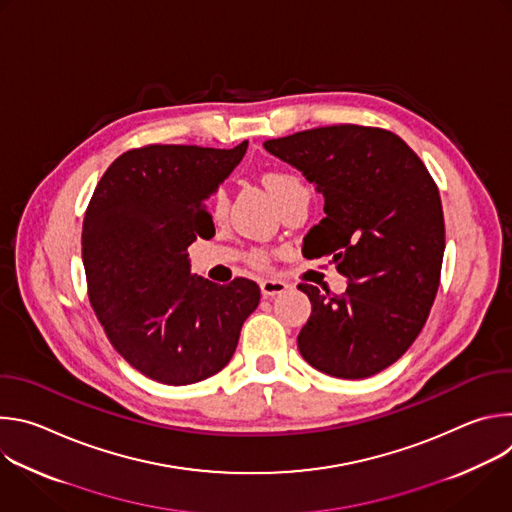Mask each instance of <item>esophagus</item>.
<instances>
[{"label":"esophagus","instance_id":"esophagus-1","mask_svg":"<svg viewBox=\"0 0 512 512\" xmlns=\"http://www.w3.org/2000/svg\"><path fill=\"white\" fill-rule=\"evenodd\" d=\"M259 287H261L263 298H275V296L283 294V291L287 289V283L281 279H263L259 283Z\"/></svg>","mask_w":512,"mask_h":512}]
</instances>
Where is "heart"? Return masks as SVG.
I'll list each match as a JSON object with an SVG mask.
<instances>
[{
  "label": "heart",
  "mask_w": 512,
  "mask_h": 512,
  "mask_svg": "<svg viewBox=\"0 0 512 512\" xmlns=\"http://www.w3.org/2000/svg\"><path fill=\"white\" fill-rule=\"evenodd\" d=\"M263 186L269 190V194L273 196V200L281 206L283 202L296 198V196H308V186L306 182L296 174V172H289V170H267L261 174ZM227 192L225 188H216L210 200L212 212L214 214H225L227 212ZM267 253L263 251H255L251 255V263L257 267H265L267 265Z\"/></svg>",
  "instance_id": "b5f03b06"
}]
</instances>
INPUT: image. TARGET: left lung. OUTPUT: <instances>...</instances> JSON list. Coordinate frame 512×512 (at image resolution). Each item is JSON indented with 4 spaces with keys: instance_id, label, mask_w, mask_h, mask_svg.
I'll return each mask as SVG.
<instances>
[{
    "instance_id": "1",
    "label": "left lung",
    "mask_w": 512,
    "mask_h": 512,
    "mask_svg": "<svg viewBox=\"0 0 512 512\" xmlns=\"http://www.w3.org/2000/svg\"><path fill=\"white\" fill-rule=\"evenodd\" d=\"M263 145L324 194L326 216L304 249L310 259L332 257L348 279L340 296L298 285L312 302L298 348L330 377H373L419 336L440 287V190L409 145L381 127L340 123Z\"/></svg>"
}]
</instances>
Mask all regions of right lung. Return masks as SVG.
Masks as SVG:
<instances>
[{
  "mask_svg": "<svg viewBox=\"0 0 512 512\" xmlns=\"http://www.w3.org/2000/svg\"><path fill=\"white\" fill-rule=\"evenodd\" d=\"M233 150L150 143L121 154L99 180L83 221L91 306L113 348L164 385L227 367L259 285L190 275L188 247L214 233L204 198L243 160Z\"/></svg>",
  "mask_w": 512,
  "mask_h": 512,
  "instance_id": "right-lung-1",
  "label": "right lung"
}]
</instances>
